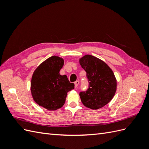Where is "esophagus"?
I'll list each match as a JSON object with an SVG mask.
<instances>
[{
	"mask_svg": "<svg viewBox=\"0 0 149 149\" xmlns=\"http://www.w3.org/2000/svg\"><path fill=\"white\" fill-rule=\"evenodd\" d=\"M79 84V81H75L74 82V86H75V88H77V86H78Z\"/></svg>",
	"mask_w": 149,
	"mask_h": 149,
	"instance_id": "esophagus-1",
	"label": "esophagus"
}]
</instances>
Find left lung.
<instances>
[{"label":"left lung","instance_id":"8db88e82","mask_svg":"<svg viewBox=\"0 0 149 149\" xmlns=\"http://www.w3.org/2000/svg\"><path fill=\"white\" fill-rule=\"evenodd\" d=\"M79 64L86 72L89 88L79 93L83 105L96 110L106 106L115 95L117 80L113 71L104 61L86 55L81 58Z\"/></svg>","mask_w":149,"mask_h":149}]
</instances>
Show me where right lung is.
<instances>
[{
  "mask_svg": "<svg viewBox=\"0 0 149 149\" xmlns=\"http://www.w3.org/2000/svg\"><path fill=\"white\" fill-rule=\"evenodd\" d=\"M64 60L52 56L42 62L34 71L31 80L30 90L35 102L48 111L60 109L66 101L67 93L74 88L66 75L60 71Z\"/></svg>",
  "mask_w": 149,
  "mask_h": 149,
  "instance_id": "add662e5",
  "label": "right lung"
}]
</instances>
